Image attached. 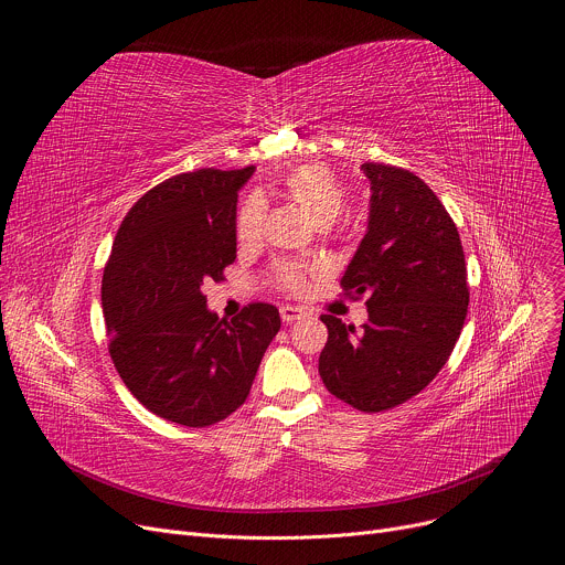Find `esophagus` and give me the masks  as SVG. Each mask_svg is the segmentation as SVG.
<instances>
[{
  "instance_id": "esophagus-1",
  "label": "esophagus",
  "mask_w": 565,
  "mask_h": 565,
  "mask_svg": "<svg viewBox=\"0 0 565 565\" xmlns=\"http://www.w3.org/2000/svg\"><path fill=\"white\" fill-rule=\"evenodd\" d=\"M279 312H281V319L286 321V324H292V321H297V319L306 317V312H303L299 306H290V303L281 306V308H279Z\"/></svg>"
}]
</instances>
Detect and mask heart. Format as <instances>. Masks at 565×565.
<instances>
[{
  "label": "heart",
  "mask_w": 565,
  "mask_h": 565,
  "mask_svg": "<svg viewBox=\"0 0 565 565\" xmlns=\"http://www.w3.org/2000/svg\"><path fill=\"white\" fill-rule=\"evenodd\" d=\"M281 188L286 196L301 210V214L315 227H331L347 207V190L333 170L319 163H308L290 170ZM264 205L259 199H248L236 216V236L241 244H253L262 234ZM277 281L290 292H299L306 286V270L295 264L277 268Z\"/></svg>",
  "instance_id": "b5f03b06"
}]
</instances>
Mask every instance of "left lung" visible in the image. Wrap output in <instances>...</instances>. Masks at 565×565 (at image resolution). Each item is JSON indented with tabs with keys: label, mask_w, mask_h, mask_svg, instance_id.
<instances>
[{
	"label": "left lung",
	"mask_w": 565,
	"mask_h": 565,
	"mask_svg": "<svg viewBox=\"0 0 565 565\" xmlns=\"http://www.w3.org/2000/svg\"><path fill=\"white\" fill-rule=\"evenodd\" d=\"M371 181L366 234L342 277L369 295V321L321 315L329 342L319 375L347 405L375 414L420 393L449 360L467 317L469 286L458 230L414 172L364 163Z\"/></svg>",
	"instance_id": "1"
}]
</instances>
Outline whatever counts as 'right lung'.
Instances as JSON below:
<instances>
[{"label":"right lung","mask_w":565,"mask_h":565,"mask_svg":"<svg viewBox=\"0 0 565 565\" xmlns=\"http://www.w3.org/2000/svg\"><path fill=\"white\" fill-rule=\"evenodd\" d=\"M255 168L196 170L156 185L127 212L103 275L109 353L134 397L183 427L244 405L281 319L250 303L225 321L203 284L236 259V199Z\"/></svg>","instance_id":"right-lung-1"}]
</instances>
